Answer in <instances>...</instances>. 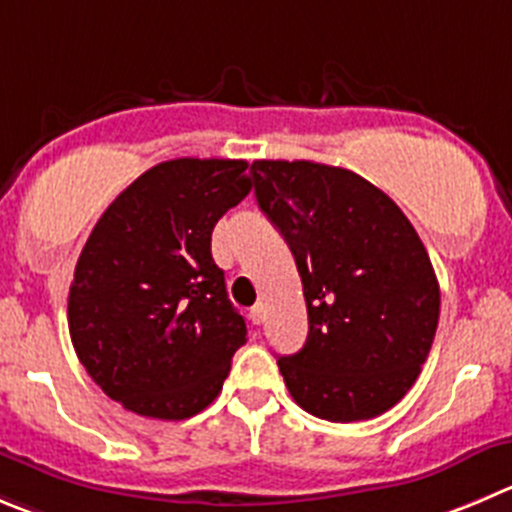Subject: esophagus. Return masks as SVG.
Here are the masks:
<instances>
[{
  "mask_svg": "<svg viewBox=\"0 0 512 512\" xmlns=\"http://www.w3.org/2000/svg\"><path fill=\"white\" fill-rule=\"evenodd\" d=\"M248 319H251L256 326L264 324V319H266V306H264V304L251 306V311H248Z\"/></svg>",
  "mask_w": 512,
  "mask_h": 512,
  "instance_id": "1",
  "label": "esophagus"
}]
</instances>
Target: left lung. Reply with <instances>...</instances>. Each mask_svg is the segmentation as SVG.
Listing matches in <instances>:
<instances>
[{"mask_svg": "<svg viewBox=\"0 0 512 512\" xmlns=\"http://www.w3.org/2000/svg\"><path fill=\"white\" fill-rule=\"evenodd\" d=\"M251 186L304 286L309 337L279 357L296 405L372 420L415 384L440 319V284L397 203L347 168L253 160Z\"/></svg>", "mask_w": 512, "mask_h": 512, "instance_id": "8db88e82", "label": "left lung"}]
</instances>
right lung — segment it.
Instances as JSON below:
<instances>
[{
  "mask_svg": "<svg viewBox=\"0 0 512 512\" xmlns=\"http://www.w3.org/2000/svg\"><path fill=\"white\" fill-rule=\"evenodd\" d=\"M246 160L175 158L115 198L75 266L67 324L77 359L125 410L186 420L206 410L246 344L211 233L251 191Z\"/></svg>",
  "mask_w": 512,
  "mask_h": 512,
  "instance_id": "add662e5",
  "label": "right lung"
}]
</instances>
